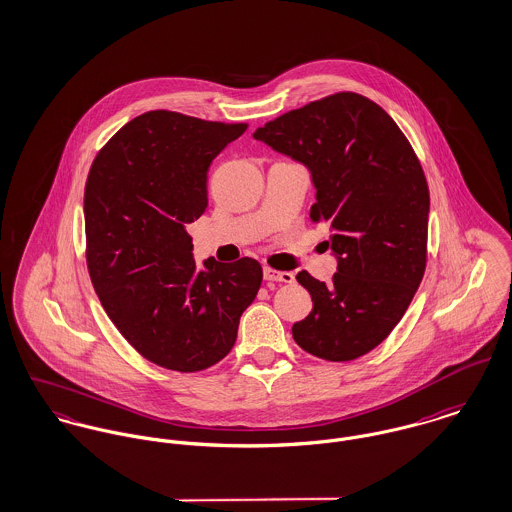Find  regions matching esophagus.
Instances as JSON below:
<instances>
[{
    "instance_id": "1",
    "label": "esophagus",
    "mask_w": 512,
    "mask_h": 512,
    "mask_svg": "<svg viewBox=\"0 0 512 512\" xmlns=\"http://www.w3.org/2000/svg\"><path fill=\"white\" fill-rule=\"evenodd\" d=\"M264 279L266 281H281V283H293L295 276L291 272H278L272 268H264Z\"/></svg>"
}]
</instances>
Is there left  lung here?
<instances>
[{"label":"left lung","instance_id":"obj_1","mask_svg":"<svg viewBox=\"0 0 512 512\" xmlns=\"http://www.w3.org/2000/svg\"><path fill=\"white\" fill-rule=\"evenodd\" d=\"M254 139L311 172V219L328 225L336 258L328 285L297 274L313 311L293 338L328 362L356 360L403 319L424 276L430 195L419 158L377 103L352 92L283 113Z\"/></svg>","mask_w":512,"mask_h":512}]
</instances>
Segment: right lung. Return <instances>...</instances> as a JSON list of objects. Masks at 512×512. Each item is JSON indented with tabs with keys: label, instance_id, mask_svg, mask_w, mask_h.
I'll use <instances>...</instances> for the list:
<instances>
[{
	"label": "right lung",
	"instance_id": "obj_1",
	"mask_svg": "<svg viewBox=\"0 0 512 512\" xmlns=\"http://www.w3.org/2000/svg\"><path fill=\"white\" fill-rule=\"evenodd\" d=\"M246 129L148 111L93 160L84 193L93 289L129 344L166 370L221 362L262 283L252 258L197 268L186 229L207 207L213 158Z\"/></svg>",
	"mask_w": 512,
	"mask_h": 512
}]
</instances>
